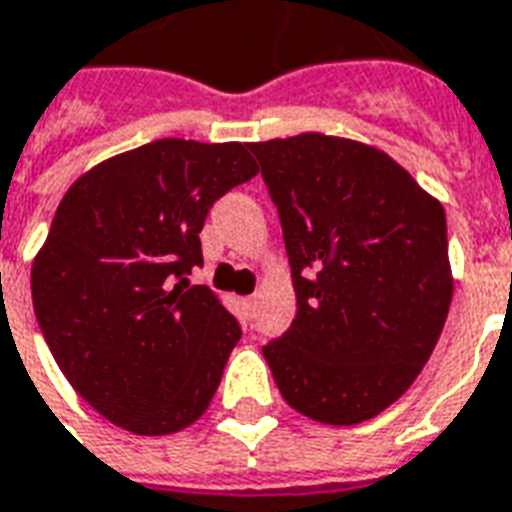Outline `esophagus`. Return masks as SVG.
Returning <instances> with one entry per match:
<instances>
[{"label":"esophagus","mask_w":512,"mask_h":512,"mask_svg":"<svg viewBox=\"0 0 512 512\" xmlns=\"http://www.w3.org/2000/svg\"><path fill=\"white\" fill-rule=\"evenodd\" d=\"M244 304H246V309H252V306H255V295H249V298H244Z\"/></svg>","instance_id":"34e87169"}]
</instances>
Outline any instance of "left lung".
Segmentation results:
<instances>
[{"instance_id": "1", "label": "left lung", "mask_w": 512, "mask_h": 512, "mask_svg": "<svg viewBox=\"0 0 512 512\" xmlns=\"http://www.w3.org/2000/svg\"><path fill=\"white\" fill-rule=\"evenodd\" d=\"M282 222L295 320L263 347L301 415L355 426L434 352L453 279L445 208L385 151L304 132L249 143Z\"/></svg>"}]
</instances>
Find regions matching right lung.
I'll return each instance as SVG.
<instances>
[{"mask_svg":"<svg viewBox=\"0 0 512 512\" xmlns=\"http://www.w3.org/2000/svg\"><path fill=\"white\" fill-rule=\"evenodd\" d=\"M246 143L165 138L83 173L32 266L48 350L83 401L143 437L208 410L241 325L206 285L200 230L257 176Z\"/></svg>","mask_w":512,"mask_h":512,"instance_id":"add662e5","label":"right lung"}]
</instances>
